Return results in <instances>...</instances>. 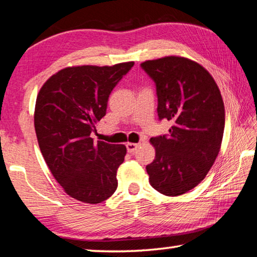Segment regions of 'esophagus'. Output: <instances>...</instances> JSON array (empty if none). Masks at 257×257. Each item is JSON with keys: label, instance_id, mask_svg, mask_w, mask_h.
<instances>
[{"label": "esophagus", "instance_id": "1", "mask_svg": "<svg viewBox=\"0 0 257 257\" xmlns=\"http://www.w3.org/2000/svg\"><path fill=\"white\" fill-rule=\"evenodd\" d=\"M125 146H127V151L129 152V153H134V152L137 150L139 144H136V143H127Z\"/></svg>", "mask_w": 257, "mask_h": 257}]
</instances>
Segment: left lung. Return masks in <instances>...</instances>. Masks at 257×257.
I'll use <instances>...</instances> for the list:
<instances>
[{"instance_id": "8db88e82", "label": "left lung", "mask_w": 257, "mask_h": 257, "mask_svg": "<svg viewBox=\"0 0 257 257\" xmlns=\"http://www.w3.org/2000/svg\"><path fill=\"white\" fill-rule=\"evenodd\" d=\"M142 68L155 81L160 119L172 121L168 136L151 138L155 159L150 184L165 196L195 188L219 154L224 104L214 78L196 61L179 55L147 60Z\"/></svg>"}]
</instances>
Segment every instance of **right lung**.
Here are the masks:
<instances>
[{"instance_id": "right-lung-1", "label": "right lung", "mask_w": 257, "mask_h": 257, "mask_svg": "<svg viewBox=\"0 0 257 257\" xmlns=\"http://www.w3.org/2000/svg\"><path fill=\"white\" fill-rule=\"evenodd\" d=\"M61 69L38 92L34 124L43 158L69 196L87 204L105 201L118 187L116 171L127 149L94 142V124L106 113L108 95L134 66Z\"/></svg>"}]
</instances>
